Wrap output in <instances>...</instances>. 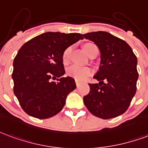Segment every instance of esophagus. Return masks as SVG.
Here are the masks:
<instances>
[{
    "mask_svg": "<svg viewBox=\"0 0 148 148\" xmlns=\"http://www.w3.org/2000/svg\"><path fill=\"white\" fill-rule=\"evenodd\" d=\"M75 82H76V85H77V87H78L80 85V83L77 82V81H75Z\"/></svg>",
    "mask_w": 148,
    "mask_h": 148,
    "instance_id": "obj_1",
    "label": "esophagus"
}]
</instances>
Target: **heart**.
<instances>
[{"instance_id": "obj_1", "label": "heart", "mask_w": 148, "mask_h": 148, "mask_svg": "<svg viewBox=\"0 0 148 148\" xmlns=\"http://www.w3.org/2000/svg\"><path fill=\"white\" fill-rule=\"evenodd\" d=\"M93 45L88 44L85 46V52L88 55L89 50ZM70 54H71V48H67L65 51L63 52V61L64 63H67L70 58ZM91 74V69L87 67V66H82L78 65H72L67 69V74L71 77H74V79L77 81H83L85 80L88 75Z\"/></svg>"}]
</instances>
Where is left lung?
I'll list each match as a JSON object with an SVG mask.
<instances>
[{
	"mask_svg": "<svg viewBox=\"0 0 148 148\" xmlns=\"http://www.w3.org/2000/svg\"><path fill=\"white\" fill-rule=\"evenodd\" d=\"M82 35L93 41L100 52L99 71L93 77L99 82L88 84L90 92L83 97L84 103L98 118L118 117L126 111L135 96L138 79L136 56L125 40L108 32Z\"/></svg>",
	"mask_w": 148,
	"mask_h": 148,
	"instance_id": "obj_1",
	"label": "left lung"
}]
</instances>
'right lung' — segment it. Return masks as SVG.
<instances>
[{
	"instance_id": "add662e5",
	"label": "right lung",
	"mask_w": 148,
	"mask_h": 148,
	"mask_svg": "<svg viewBox=\"0 0 148 148\" xmlns=\"http://www.w3.org/2000/svg\"><path fill=\"white\" fill-rule=\"evenodd\" d=\"M82 39L77 33L46 32L18 50L13 61V89L27 114L45 119L63 109L67 95L76 88L74 78L62 77L63 52ZM56 77H60L57 83L51 81Z\"/></svg>"
}]
</instances>
